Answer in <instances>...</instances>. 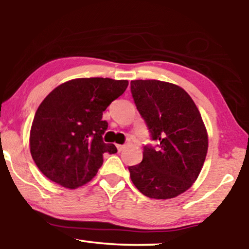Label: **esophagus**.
<instances>
[{
  "label": "esophagus",
  "instance_id": "obj_1",
  "mask_svg": "<svg viewBox=\"0 0 249 249\" xmlns=\"http://www.w3.org/2000/svg\"><path fill=\"white\" fill-rule=\"evenodd\" d=\"M116 147H117V150L121 153V151L125 148V145H116Z\"/></svg>",
  "mask_w": 249,
  "mask_h": 249
}]
</instances>
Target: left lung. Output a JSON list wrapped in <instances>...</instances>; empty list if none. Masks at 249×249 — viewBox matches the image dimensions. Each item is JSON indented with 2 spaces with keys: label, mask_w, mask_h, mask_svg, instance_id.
Wrapping results in <instances>:
<instances>
[{
  "label": "left lung",
  "mask_w": 249,
  "mask_h": 249,
  "mask_svg": "<svg viewBox=\"0 0 249 249\" xmlns=\"http://www.w3.org/2000/svg\"><path fill=\"white\" fill-rule=\"evenodd\" d=\"M130 92L151 141L141 163L128 167L130 179L151 199H171L196 180L208 153V134L191 96L159 80H134Z\"/></svg>",
  "instance_id": "obj_1"
}]
</instances>
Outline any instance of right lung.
<instances>
[{
  "label": "right lung",
  "mask_w": 249,
  "mask_h": 249,
  "mask_svg": "<svg viewBox=\"0 0 249 249\" xmlns=\"http://www.w3.org/2000/svg\"><path fill=\"white\" fill-rule=\"evenodd\" d=\"M127 80L81 78L60 84L46 96L34 117L29 146L36 166L49 180L75 189L93 178L103 154H115L105 144L107 122L103 112L124 93Z\"/></svg>",
  "instance_id": "obj_1"
}]
</instances>
